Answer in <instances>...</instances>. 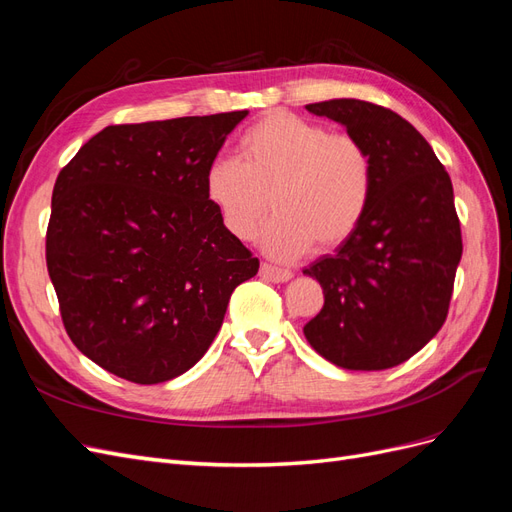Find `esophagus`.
<instances>
[{"mask_svg": "<svg viewBox=\"0 0 512 512\" xmlns=\"http://www.w3.org/2000/svg\"><path fill=\"white\" fill-rule=\"evenodd\" d=\"M260 277L267 282H273V284H284V282L292 280V271L277 269L271 265H260Z\"/></svg>", "mask_w": 512, "mask_h": 512, "instance_id": "1", "label": "esophagus"}]
</instances>
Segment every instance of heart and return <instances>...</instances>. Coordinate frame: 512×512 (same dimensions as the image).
<instances>
[{
	"label": "heart",
	"mask_w": 512,
	"mask_h": 512,
	"mask_svg": "<svg viewBox=\"0 0 512 512\" xmlns=\"http://www.w3.org/2000/svg\"><path fill=\"white\" fill-rule=\"evenodd\" d=\"M371 188L374 170L356 138L282 111L247 128L239 160L218 158L205 173L209 203L239 241L256 235L273 205L277 215L260 243L277 260L346 243L365 218Z\"/></svg>",
	"instance_id": "b5f03b06"
}]
</instances>
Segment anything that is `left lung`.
<instances>
[{"mask_svg":"<svg viewBox=\"0 0 512 512\" xmlns=\"http://www.w3.org/2000/svg\"><path fill=\"white\" fill-rule=\"evenodd\" d=\"M305 108L337 121L365 147L374 188L354 235L303 269L324 292L303 333L337 367H395L448 314L463 252L451 177L421 132L389 108L354 98Z\"/></svg>","mask_w":512,"mask_h":512,"instance_id":"left-lung-1","label":"left lung"}]
</instances>
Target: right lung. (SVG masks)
I'll return each mask as SVG.
<instances>
[{"mask_svg":"<svg viewBox=\"0 0 512 512\" xmlns=\"http://www.w3.org/2000/svg\"><path fill=\"white\" fill-rule=\"evenodd\" d=\"M247 111L108 126L61 170L46 267L87 359L136 384L173 380L218 335L258 258L228 235L205 173Z\"/></svg>","mask_w":512,"mask_h":512,"instance_id":"obj_1","label":"right lung"}]
</instances>
